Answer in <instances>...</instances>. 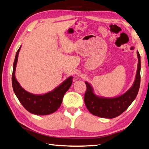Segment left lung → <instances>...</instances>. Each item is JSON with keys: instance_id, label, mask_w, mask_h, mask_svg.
<instances>
[{"instance_id": "obj_1", "label": "left lung", "mask_w": 149, "mask_h": 149, "mask_svg": "<svg viewBox=\"0 0 149 149\" xmlns=\"http://www.w3.org/2000/svg\"><path fill=\"white\" fill-rule=\"evenodd\" d=\"M138 58V69L134 84L122 95L114 98H104L96 95L92 86L86 81L87 91L85 93L84 102L91 113L104 118H114L122 114L135 100L140 85L141 61L140 55L137 51Z\"/></svg>"}]
</instances>
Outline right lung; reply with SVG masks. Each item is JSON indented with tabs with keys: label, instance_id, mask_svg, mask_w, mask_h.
<instances>
[{
	"label": "right lung",
	"instance_id": "1",
	"mask_svg": "<svg viewBox=\"0 0 149 149\" xmlns=\"http://www.w3.org/2000/svg\"><path fill=\"white\" fill-rule=\"evenodd\" d=\"M20 48L21 46L15 55L12 74V86L15 95L23 107L29 113L36 115L52 114L58 110L61 105L63 96L72 83V77H69L55 89L44 95H34L26 91L20 86L15 78V70Z\"/></svg>",
	"mask_w": 149,
	"mask_h": 149
}]
</instances>
